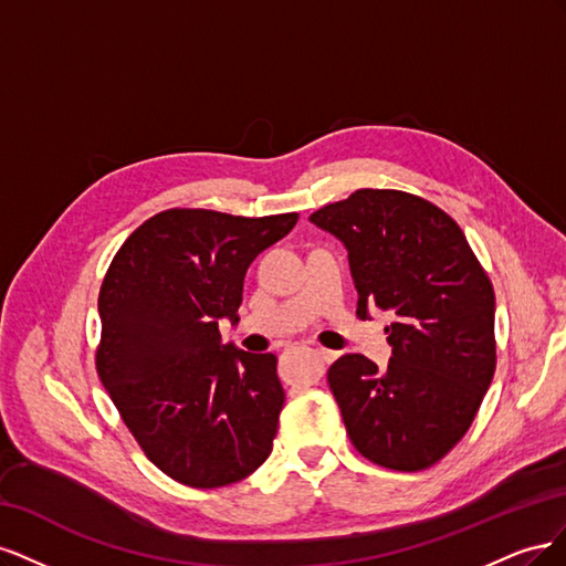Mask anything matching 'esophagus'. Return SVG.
Masks as SVG:
<instances>
[{"mask_svg":"<svg viewBox=\"0 0 566 566\" xmlns=\"http://www.w3.org/2000/svg\"><path fill=\"white\" fill-rule=\"evenodd\" d=\"M314 354L321 358L323 364H333L335 358H337V352H331V349H323V347H318V349H314Z\"/></svg>","mask_w":566,"mask_h":566,"instance_id":"obj_1","label":"esophagus"}]
</instances>
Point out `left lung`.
I'll list each match as a JSON object with an SVG mask.
<instances>
[{
  "label": "left lung",
  "mask_w": 566,
  "mask_h": 566,
  "mask_svg": "<svg viewBox=\"0 0 566 566\" xmlns=\"http://www.w3.org/2000/svg\"><path fill=\"white\" fill-rule=\"evenodd\" d=\"M347 248L356 314L391 312L387 368L345 354L328 370L354 449L418 472L465 437L495 370V295L465 233L437 205L361 188L310 217Z\"/></svg>",
  "instance_id": "8db88e82"
}]
</instances>
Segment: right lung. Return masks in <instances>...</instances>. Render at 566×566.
Returning <instances> with one entry per match:
<instances>
[{
    "label": "right lung",
    "instance_id": "obj_1",
    "mask_svg": "<svg viewBox=\"0 0 566 566\" xmlns=\"http://www.w3.org/2000/svg\"><path fill=\"white\" fill-rule=\"evenodd\" d=\"M297 214L165 210L136 229L101 285L96 370L144 453L193 489L241 482L269 458L285 391L276 356L224 345L254 256Z\"/></svg>",
    "mask_w": 566,
    "mask_h": 566
}]
</instances>
